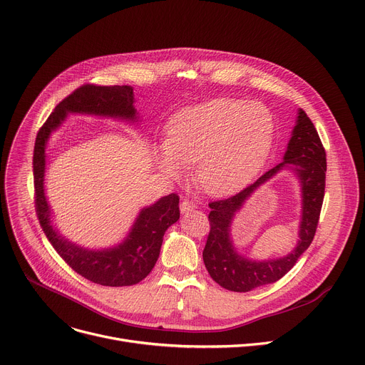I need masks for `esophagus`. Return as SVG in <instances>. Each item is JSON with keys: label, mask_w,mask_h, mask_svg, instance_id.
I'll return each instance as SVG.
<instances>
[{"label": "esophagus", "mask_w": 365, "mask_h": 365, "mask_svg": "<svg viewBox=\"0 0 365 365\" xmlns=\"http://www.w3.org/2000/svg\"><path fill=\"white\" fill-rule=\"evenodd\" d=\"M194 209H195V205H194L192 202L187 200V199H184V200L181 202V205H180V210H181L182 215H187L188 212H191V210H194Z\"/></svg>", "instance_id": "obj_1"}]
</instances>
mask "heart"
Masks as SVG:
<instances>
[{"label": "heart", "mask_w": 365, "mask_h": 365, "mask_svg": "<svg viewBox=\"0 0 365 365\" xmlns=\"http://www.w3.org/2000/svg\"><path fill=\"white\" fill-rule=\"evenodd\" d=\"M270 110L257 102L219 98L171 117L158 160L174 178L194 165V181L210 195L237 191L263 168L273 143Z\"/></svg>", "instance_id": "heart-1"}]
</instances>
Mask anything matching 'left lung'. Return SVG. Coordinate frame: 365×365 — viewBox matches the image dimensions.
Segmentation results:
<instances>
[{"label": "left lung", "mask_w": 365, "mask_h": 365, "mask_svg": "<svg viewBox=\"0 0 365 365\" xmlns=\"http://www.w3.org/2000/svg\"><path fill=\"white\" fill-rule=\"evenodd\" d=\"M285 169L292 170L302 185V220L297 247L291 254L279 259H248L240 255L233 245L230 235L232 220L251 193ZM324 148L312 120L302 109H298L284 160L232 197L209 203L210 232L203 250V262L210 277L228 291L248 292L273 284L285 276L314 238L324 197Z\"/></svg>", "instance_id": "left-lung-1"}]
</instances>
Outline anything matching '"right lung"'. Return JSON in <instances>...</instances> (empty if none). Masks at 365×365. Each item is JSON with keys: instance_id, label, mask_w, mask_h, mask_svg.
Segmentation results:
<instances>
[{"instance_id": "1", "label": "right lung", "mask_w": 365, "mask_h": 365, "mask_svg": "<svg viewBox=\"0 0 365 365\" xmlns=\"http://www.w3.org/2000/svg\"><path fill=\"white\" fill-rule=\"evenodd\" d=\"M68 114H85L137 123L131 86L85 85L53 109L36 135L34 150L35 205L41 227L57 253L83 277L103 287H130L143 280L155 267L165 231L180 219V197L170 194L138 212L127 237L117 245L102 250L81 247L52 225V210L45 195L46 143Z\"/></svg>"}]
</instances>
